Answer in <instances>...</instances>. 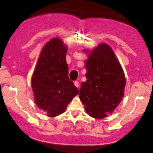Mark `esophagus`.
Returning <instances> with one entry per match:
<instances>
[{
    "label": "esophagus",
    "instance_id": "obj_1",
    "mask_svg": "<svg viewBox=\"0 0 153 153\" xmlns=\"http://www.w3.org/2000/svg\"><path fill=\"white\" fill-rule=\"evenodd\" d=\"M74 84H75V85L77 88H79V86H80V83H79L78 81H75L74 82Z\"/></svg>",
    "mask_w": 153,
    "mask_h": 153
}]
</instances>
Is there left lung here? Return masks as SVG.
<instances>
[{
	"label": "left lung",
	"mask_w": 153,
	"mask_h": 153,
	"mask_svg": "<svg viewBox=\"0 0 153 153\" xmlns=\"http://www.w3.org/2000/svg\"><path fill=\"white\" fill-rule=\"evenodd\" d=\"M88 54L85 62L87 80L82 82L80 99L85 111L95 119H103L114 111L124 97L126 78L122 67L112 48L101 43Z\"/></svg>",
	"instance_id": "obj_1"
}]
</instances>
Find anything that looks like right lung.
Here are the masks:
<instances>
[{
	"instance_id": "add662e5",
	"label": "right lung",
	"mask_w": 153,
	"mask_h": 153,
	"mask_svg": "<svg viewBox=\"0 0 153 153\" xmlns=\"http://www.w3.org/2000/svg\"><path fill=\"white\" fill-rule=\"evenodd\" d=\"M68 46L62 39L54 37L44 45L31 77L34 101L49 117L66 110L78 89L68 78L66 62Z\"/></svg>"
}]
</instances>
